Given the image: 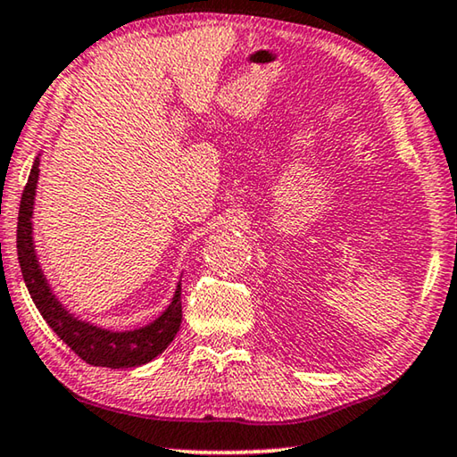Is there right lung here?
Wrapping results in <instances>:
<instances>
[{"mask_svg":"<svg viewBox=\"0 0 457 457\" xmlns=\"http://www.w3.org/2000/svg\"><path fill=\"white\" fill-rule=\"evenodd\" d=\"M38 166L40 154L34 158L29 182H26L22 201H20L16 234L20 270H22L24 283L29 287L34 305H37L40 316L51 326L54 335L63 340L78 357L84 359L86 363L96 367H111V370H127V367L149 363L160 353L166 351V346L172 343L176 332L180 328L182 283H176V291L168 308L158 318L145 326H139V328H106V326L90 322V320L79 318L71 310H67V305L61 303L59 297L53 294L51 285L46 281L43 269H40L37 250H34L32 213L40 172Z\"/></svg>","mask_w":457,"mask_h":457,"instance_id":"1","label":"right lung"}]
</instances>
